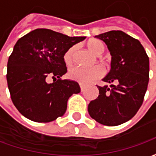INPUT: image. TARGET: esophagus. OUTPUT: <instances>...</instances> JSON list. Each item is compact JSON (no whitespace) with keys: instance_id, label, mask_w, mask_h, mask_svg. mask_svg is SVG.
<instances>
[{"instance_id":"obj_1","label":"esophagus","mask_w":156,"mask_h":156,"mask_svg":"<svg viewBox=\"0 0 156 156\" xmlns=\"http://www.w3.org/2000/svg\"><path fill=\"white\" fill-rule=\"evenodd\" d=\"M80 88H81V91L83 92L84 90V85L83 84H80Z\"/></svg>"}]
</instances>
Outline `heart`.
<instances>
[{
    "label": "heart",
    "mask_w": 156,
    "mask_h": 156,
    "mask_svg": "<svg viewBox=\"0 0 156 156\" xmlns=\"http://www.w3.org/2000/svg\"><path fill=\"white\" fill-rule=\"evenodd\" d=\"M87 48L89 51H91L94 54H102L105 51V44L100 40L92 39L87 42ZM75 51V47H71L68 51L65 52L63 56V61L65 64L70 65L73 62V58ZM103 75V69L99 66H94L92 68H80V67H73L69 69L68 77L73 81L78 82L83 84H86L88 83L94 81Z\"/></svg>",
    "instance_id": "heart-1"
}]
</instances>
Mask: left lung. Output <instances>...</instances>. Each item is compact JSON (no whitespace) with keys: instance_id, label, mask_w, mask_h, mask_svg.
<instances>
[{"instance_id":"8db88e82","label":"left lung","mask_w":156,"mask_h":156,"mask_svg":"<svg viewBox=\"0 0 156 156\" xmlns=\"http://www.w3.org/2000/svg\"><path fill=\"white\" fill-rule=\"evenodd\" d=\"M95 37L105 41L111 54L110 71L103 78L110 85L98 86V98L89 103L88 111L99 124L116 126L131 119L142 105L150 61L140 41L122 31H110Z\"/></svg>"}]
</instances>
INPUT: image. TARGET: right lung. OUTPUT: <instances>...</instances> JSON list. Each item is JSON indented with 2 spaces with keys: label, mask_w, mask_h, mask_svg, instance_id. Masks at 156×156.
Wrapping results in <instances>:
<instances>
[{
  "label": "right lung",
  "mask_w": 156,
  "mask_h": 156,
  "mask_svg": "<svg viewBox=\"0 0 156 156\" xmlns=\"http://www.w3.org/2000/svg\"><path fill=\"white\" fill-rule=\"evenodd\" d=\"M85 38L38 28L16 41L7 62L6 80L12 103L24 117L48 123L64 115L68 98L80 87L73 80L60 78L67 73L63 56ZM49 76L56 81L48 84Z\"/></svg>",
  "instance_id": "obj_1"
}]
</instances>
